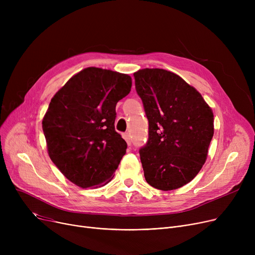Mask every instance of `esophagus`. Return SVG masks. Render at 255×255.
Segmentation results:
<instances>
[{
    "instance_id": "1",
    "label": "esophagus",
    "mask_w": 255,
    "mask_h": 255,
    "mask_svg": "<svg viewBox=\"0 0 255 255\" xmlns=\"http://www.w3.org/2000/svg\"><path fill=\"white\" fill-rule=\"evenodd\" d=\"M123 137H124V139L127 141L128 145H130V144H131V136H130L129 133H128V132L124 133V134H123Z\"/></svg>"
}]
</instances>
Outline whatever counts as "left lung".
Masks as SVG:
<instances>
[{
    "label": "left lung",
    "instance_id": "left-lung-1",
    "mask_svg": "<svg viewBox=\"0 0 255 255\" xmlns=\"http://www.w3.org/2000/svg\"><path fill=\"white\" fill-rule=\"evenodd\" d=\"M133 75L149 121V138L139 149L145 181L159 190L178 189L206 162L214 134L213 112L175 73L145 68Z\"/></svg>",
    "mask_w": 255,
    "mask_h": 255
}]
</instances>
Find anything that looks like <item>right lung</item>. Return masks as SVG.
I'll return each mask as SVG.
<instances>
[{
    "label": "right lung",
    "instance_id": "add662e5",
    "mask_svg": "<svg viewBox=\"0 0 255 255\" xmlns=\"http://www.w3.org/2000/svg\"><path fill=\"white\" fill-rule=\"evenodd\" d=\"M131 77L90 67L52 97L42 121L51 161L82 188L114 178L127 143L115 129L116 105L131 90Z\"/></svg>",
    "mask_w": 255,
    "mask_h": 255
}]
</instances>
